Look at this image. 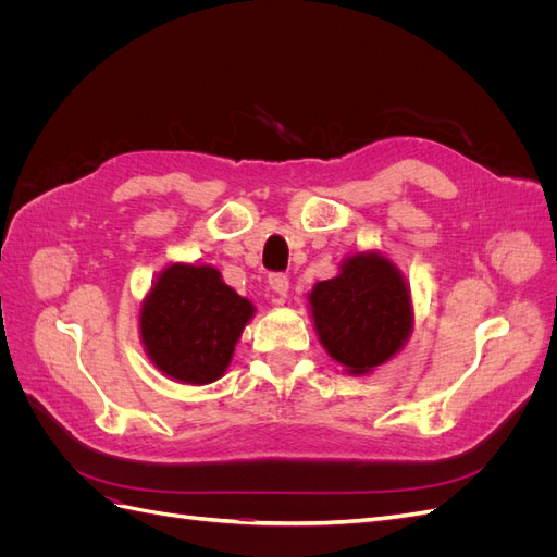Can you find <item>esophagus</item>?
Returning a JSON list of instances; mask_svg holds the SVG:
<instances>
[{"label":"esophagus","instance_id":"esophagus-1","mask_svg":"<svg viewBox=\"0 0 557 557\" xmlns=\"http://www.w3.org/2000/svg\"><path fill=\"white\" fill-rule=\"evenodd\" d=\"M269 288H272L276 295L285 297L290 290V278L285 274H269Z\"/></svg>","mask_w":557,"mask_h":557}]
</instances>
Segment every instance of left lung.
Listing matches in <instances>:
<instances>
[{
    "label": "left lung",
    "mask_w": 557,
    "mask_h": 557,
    "mask_svg": "<svg viewBox=\"0 0 557 557\" xmlns=\"http://www.w3.org/2000/svg\"><path fill=\"white\" fill-rule=\"evenodd\" d=\"M320 344L350 374H369L407 344L413 309L407 281L381 252L350 256L339 276L309 295Z\"/></svg>",
    "instance_id": "obj_1"
}]
</instances>
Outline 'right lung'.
I'll return each instance as SVG.
<instances>
[{
  "label": "right lung",
  "mask_w": 557,
  "mask_h": 557,
  "mask_svg": "<svg viewBox=\"0 0 557 557\" xmlns=\"http://www.w3.org/2000/svg\"><path fill=\"white\" fill-rule=\"evenodd\" d=\"M256 307L209 264H170L141 305V342L164 376L188 385L225 374Z\"/></svg>",
  "instance_id": "obj_1"
}]
</instances>
